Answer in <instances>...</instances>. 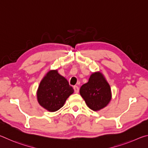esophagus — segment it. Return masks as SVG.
Masks as SVG:
<instances>
[{
	"label": "esophagus",
	"instance_id": "34e87169",
	"mask_svg": "<svg viewBox=\"0 0 148 148\" xmlns=\"http://www.w3.org/2000/svg\"><path fill=\"white\" fill-rule=\"evenodd\" d=\"M73 89H74V92H76V93H77V92H79V87H77V86H74V87H73Z\"/></svg>",
	"mask_w": 148,
	"mask_h": 148
}]
</instances>
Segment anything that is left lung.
I'll return each instance as SVG.
<instances>
[{"mask_svg": "<svg viewBox=\"0 0 148 148\" xmlns=\"http://www.w3.org/2000/svg\"><path fill=\"white\" fill-rule=\"evenodd\" d=\"M79 93L87 106L93 111L104 108L112 99L110 85L100 72L90 76L88 82L80 87Z\"/></svg>", "mask_w": 148, "mask_h": 148, "instance_id": "8db88e82", "label": "left lung"}]
</instances>
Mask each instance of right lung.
Listing matches in <instances>:
<instances>
[{"instance_id": "obj_1", "label": "right lung", "mask_w": 148, "mask_h": 148, "mask_svg": "<svg viewBox=\"0 0 148 148\" xmlns=\"http://www.w3.org/2000/svg\"><path fill=\"white\" fill-rule=\"evenodd\" d=\"M74 92L67 79L57 70L49 71L40 83L37 90L38 103L47 111L56 112L63 106L69 96Z\"/></svg>"}]
</instances>
